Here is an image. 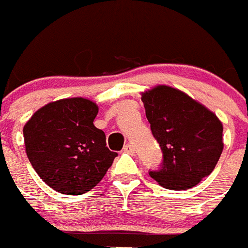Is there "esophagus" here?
I'll return each instance as SVG.
<instances>
[{"label": "esophagus", "instance_id": "esophagus-1", "mask_svg": "<svg viewBox=\"0 0 248 248\" xmlns=\"http://www.w3.org/2000/svg\"><path fill=\"white\" fill-rule=\"evenodd\" d=\"M123 150L125 151V153H129V154H134V151H135V148L131 144H126L125 146H124V149Z\"/></svg>", "mask_w": 248, "mask_h": 248}]
</instances>
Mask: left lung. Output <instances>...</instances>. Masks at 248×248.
<instances>
[{"label":"left lung","instance_id":"obj_1","mask_svg":"<svg viewBox=\"0 0 248 248\" xmlns=\"http://www.w3.org/2000/svg\"><path fill=\"white\" fill-rule=\"evenodd\" d=\"M141 100L151 133L163 151V164L149 175L169 190L198 185L221 156L222 123L205 105L169 85L144 92Z\"/></svg>","mask_w":248,"mask_h":248}]
</instances>
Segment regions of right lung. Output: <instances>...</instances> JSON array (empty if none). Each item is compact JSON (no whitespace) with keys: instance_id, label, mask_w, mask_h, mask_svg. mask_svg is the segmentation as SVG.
I'll list each match as a JSON object with an SVG mask.
<instances>
[{"instance_id":"right-lung-1","label":"right lung","mask_w":248,"mask_h":248,"mask_svg":"<svg viewBox=\"0 0 248 248\" xmlns=\"http://www.w3.org/2000/svg\"><path fill=\"white\" fill-rule=\"evenodd\" d=\"M98 105L68 98L47 105L23 128L28 160L39 177L56 191L82 195L102 180L117 153L107 148L104 131L93 124Z\"/></svg>"}]
</instances>
